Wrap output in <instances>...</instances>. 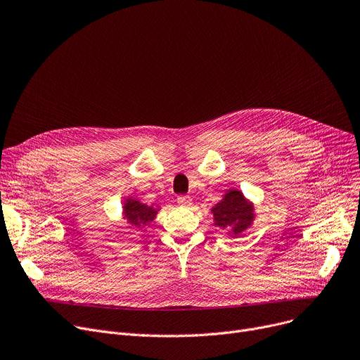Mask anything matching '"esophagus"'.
<instances>
[{
  "label": "esophagus",
  "mask_w": 360,
  "mask_h": 360,
  "mask_svg": "<svg viewBox=\"0 0 360 360\" xmlns=\"http://www.w3.org/2000/svg\"><path fill=\"white\" fill-rule=\"evenodd\" d=\"M176 201H178V204H179L181 207H190V205L193 204L191 197H188V195H179V197L176 198Z\"/></svg>",
  "instance_id": "34e87169"
}]
</instances>
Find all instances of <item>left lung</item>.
Instances as JSON below:
<instances>
[{"instance_id": "1", "label": "left lung", "mask_w": 360, "mask_h": 360, "mask_svg": "<svg viewBox=\"0 0 360 360\" xmlns=\"http://www.w3.org/2000/svg\"><path fill=\"white\" fill-rule=\"evenodd\" d=\"M212 214L216 228L228 231L233 236L251 228L257 217L254 202L238 188H231L224 193L221 200L212 207Z\"/></svg>"}]
</instances>
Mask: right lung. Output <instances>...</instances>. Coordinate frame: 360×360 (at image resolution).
Returning a JSON list of instances; mask_svg holds the SVG:
<instances>
[{
  "label": "right lung",
  "instance_id": "1",
  "mask_svg": "<svg viewBox=\"0 0 360 360\" xmlns=\"http://www.w3.org/2000/svg\"><path fill=\"white\" fill-rule=\"evenodd\" d=\"M159 212V205H148L134 197H128L124 200L122 219L131 226V228L141 229L143 226H147L153 221Z\"/></svg>",
  "mask_w": 360,
  "mask_h": 360
}]
</instances>
